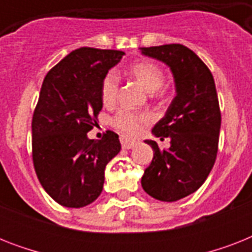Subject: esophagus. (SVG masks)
<instances>
[{
    "instance_id": "esophagus-1",
    "label": "esophagus",
    "mask_w": 252,
    "mask_h": 252,
    "mask_svg": "<svg viewBox=\"0 0 252 252\" xmlns=\"http://www.w3.org/2000/svg\"><path fill=\"white\" fill-rule=\"evenodd\" d=\"M120 142H122V146L124 149H132V148L137 144V141H136L134 138H128L126 137V136H122V137H120Z\"/></svg>"
}]
</instances>
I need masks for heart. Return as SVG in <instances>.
<instances>
[{
	"instance_id": "heart-1",
	"label": "heart",
	"mask_w": 252,
	"mask_h": 252,
	"mask_svg": "<svg viewBox=\"0 0 252 252\" xmlns=\"http://www.w3.org/2000/svg\"><path fill=\"white\" fill-rule=\"evenodd\" d=\"M130 74L137 82L148 91H156L163 85L165 74L163 70L157 63L150 60H144L136 63L130 66ZM119 74L115 70H111L104 76L100 89L102 102L106 106H112L116 102L119 93ZM150 120V115L148 112H136L129 110H119L111 119V124L116 129L122 130L124 133L134 134L137 133L142 124Z\"/></svg>"
}]
</instances>
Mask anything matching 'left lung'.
I'll use <instances>...</instances> for the list:
<instances>
[{
  "instance_id": "8db88e82",
  "label": "left lung",
  "mask_w": 252,
  "mask_h": 252,
  "mask_svg": "<svg viewBox=\"0 0 252 252\" xmlns=\"http://www.w3.org/2000/svg\"><path fill=\"white\" fill-rule=\"evenodd\" d=\"M145 56L163 61L175 80L176 96L153 132L170 148L154 150L142 175L148 195L161 201H176L197 191L215 165L221 128V111L213 76L193 51L182 44L140 48Z\"/></svg>"
}]
</instances>
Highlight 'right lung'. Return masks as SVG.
Listing matches in <instances>:
<instances>
[{"mask_svg": "<svg viewBox=\"0 0 252 252\" xmlns=\"http://www.w3.org/2000/svg\"><path fill=\"white\" fill-rule=\"evenodd\" d=\"M123 55L82 47L43 81L32 116V162L45 192L60 205L82 208L98 199L104 168L120 152L112 130L100 140H90L87 132L98 124L103 78Z\"/></svg>", "mask_w": 252, "mask_h": 252, "instance_id": "right-lung-1", "label": "right lung"}]
</instances>
